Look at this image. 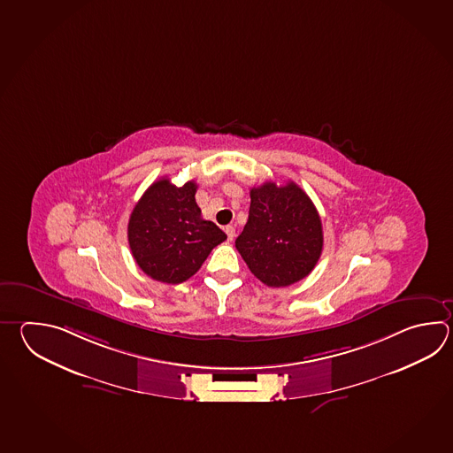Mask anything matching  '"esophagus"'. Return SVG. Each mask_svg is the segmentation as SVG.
Masks as SVG:
<instances>
[{"label":"esophagus","mask_w":453,"mask_h":453,"mask_svg":"<svg viewBox=\"0 0 453 453\" xmlns=\"http://www.w3.org/2000/svg\"><path fill=\"white\" fill-rule=\"evenodd\" d=\"M226 234H227V241H234V237H235V227L234 226H226Z\"/></svg>","instance_id":"esophagus-1"}]
</instances>
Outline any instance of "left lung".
Listing matches in <instances>:
<instances>
[{
	"instance_id": "obj_1",
	"label": "left lung",
	"mask_w": 453,
	"mask_h": 453,
	"mask_svg": "<svg viewBox=\"0 0 453 453\" xmlns=\"http://www.w3.org/2000/svg\"><path fill=\"white\" fill-rule=\"evenodd\" d=\"M249 221L235 241L250 271L268 287L296 284L323 251V226L310 196L296 184L265 182L250 190Z\"/></svg>"
}]
</instances>
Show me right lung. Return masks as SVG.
Instances as JSON below:
<instances>
[{
	"mask_svg": "<svg viewBox=\"0 0 453 453\" xmlns=\"http://www.w3.org/2000/svg\"><path fill=\"white\" fill-rule=\"evenodd\" d=\"M195 194L194 180L177 187L163 177L148 187L130 214V251L140 269L157 282L190 279L211 250L227 239L214 222L202 218Z\"/></svg>",
	"mask_w": 453,
	"mask_h": 453,
	"instance_id": "add662e5",
	"label": "right lung"
}]
</instances>
